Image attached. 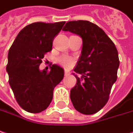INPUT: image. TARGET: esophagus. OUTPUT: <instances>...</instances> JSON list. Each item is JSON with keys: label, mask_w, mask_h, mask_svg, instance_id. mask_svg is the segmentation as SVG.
<instances>
[{"label": "esophagus", "mask_w": 133, "mask_h": 133, "mask_svg": "<svg viewBox=\"0 0 133 133\" xmlns=\"http://www.w3.org/2000/svg\"><path fill=\"white\" fill-rule=\"evenodd\" d=\"M68 75H70V71H67V70H65V76H68Z\"/></svg>", "instance_id": "esophagus-1"}]
</instances>
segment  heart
Returning <instances> with one entry per match:
<instances>
[{
  "mask_svg": "<svg viewBox=\"0 0 133 133\" xmlns=\"http://www.w3.org/2000/svg\"><path fill=\"white\" fill-rule=\"evenodd\" d=\"M59 62L63 65V66L68 68V67L71 66L72 63H73V60L71 59L68 56H63L59 59Z\"/></svg>",
  "mask_w": 133,
  "mask_h": 133,
  "instance_id": "b5f03b06",
  "label": "heart"
}]
</instances>
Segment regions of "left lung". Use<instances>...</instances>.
<instances>
[{
  "mask_svg": "<svg viewBox=\"0 0 133 133\" xmlns=\"http://www.w3.org/2000/svg\"><path fill=\"white\" fill-rule=\"evenodd\" d=\"M62 31L82 38L81 54L74 71L82 75L71 90L74 108L83 114L97 113L108 101L117 81L120 62L117 50L105 32L89 21L68 22Z\"/></svg>",
  "mask_w": 133,
  "mask_h": 133,
  "instance_id": "left-lung-1",
  "label": "left lung"
}]
</instances>
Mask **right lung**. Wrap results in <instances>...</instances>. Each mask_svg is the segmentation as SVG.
<instances>
[{
	"mask_svg": "<svg viewBox=\"0 0 133 133\" xmlns=\"http://www.w3.org/2000/svg\"><path fill=\"white\" fill-rule=\"evenodd\" d=\"M65 23L30 24L20 31L10 48L6 65L9 83L18 104L28 112L46 109L54 88L64 77V69L59 65H52L50 72L41 71L39 66Z\"/></svg>",
	"mask_w": 133,
	"mask_h": 133,
	"instance_id": "1",
	"label": "right lung"
}]
</instances>
